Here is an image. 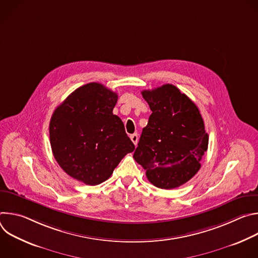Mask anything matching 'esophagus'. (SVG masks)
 Segmentation results:
<instances>
[{"instance_id":"esophagus-1","label":"esophagus","mask_w":258,"mask_h":258,"mask_svg":"<svg viewBox=\"0 0 258 258\" xmlns=\"http://www.w3.org/2000/svg\"><path fill=\"white\" fill-rule=\"evenodd\" d=\"M131 140H132V142L137 146L138 141H139V136H138V134H133V135H131Z\"/></svg>"}]
</instances>
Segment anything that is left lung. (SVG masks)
<instances>
[{"label":"left lung","mask_w":258,"mask_h":258,"mask_svg":"<svg viewBox=\"0 0 258 258\" xmlns=\"http://www.w3.org/2000/svg\"><path fill=\"white\" fill-rule=\"evenodd\" d=\"M152 114L142 132L135 160L149 181L160 189H174L200 169L208 134L195 103L173 85L143 91Z\"/></svg>","instance_id":"obj_1"}]
</instances>
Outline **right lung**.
Masks as SVG:
<instances>
[{
  "label": "right lung",
  "mask_w": 258,
  "mask_h": 258,
  "mask_svg": "<svg viewBox=\"0 0 258 258\" xmlns=\"http://www.w3.org/2000/svg\"><path fill=\"white\" fill-rule=\"evenodd\" d=\"M117 98L103 85L90 83L72 92L51 117L50 143L56 161L86 185L108 179L135 150L123 122L112 113Z\"/></svg>",
  "instance_id": "right-lung-1"
}]
</instances>
